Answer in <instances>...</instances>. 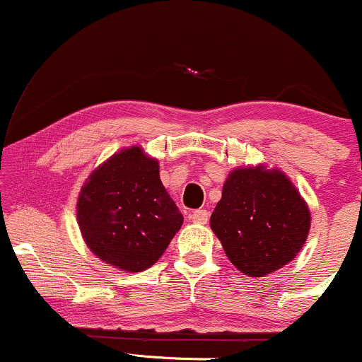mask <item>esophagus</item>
Here are the masks:
<instances>
[{
	"instance_id": "obj_1",
	"label": "esophagus",
	"mask_w": 362,
	"mask_h": 362,
	"mask_svg": "<svg viewBox=\"0 0 362 362\" xmlns=\"http://www.w3.org/2000/svg\"><path fill=\"white\" fill-rule=\"evenodd\" d=\"M190 219L197 224H206L207 219H209V213L206 209H197L190 214Z\"/></svg>"
}]
</instances>
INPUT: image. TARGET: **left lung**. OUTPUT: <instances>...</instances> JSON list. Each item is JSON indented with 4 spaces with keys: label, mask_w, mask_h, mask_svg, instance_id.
Masks as SVG:
<instances>
[{
    "label": "left lung",
    "mask_w": 362,
    "mask_h": 362,
    "mask_svg": "<svg viewBox=\"0 0 362 362\" xmlns=\"http://www.w3.org/2000/svg\"><path fill=\"white\" fill-rule=\"evenodd\" d=\"M310 209L281 170L236 168L211 214V230L228 259L250 277H264L300 253L310 231Z\"/></svg>",
    "instance_id": "8db88e82"
}]
</instances>
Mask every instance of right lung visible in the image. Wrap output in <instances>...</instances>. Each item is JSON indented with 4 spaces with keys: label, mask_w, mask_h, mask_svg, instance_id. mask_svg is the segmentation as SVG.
Segmentation results:
<instances>
[{
    "label": "right lung",
    "mask_w": 362,
    "mask_h": 362,
    "mask_svg": "<svg viewBox=\"0 0 362 362\" xmlns=\"http://www.w3.org/2000/svg\"><path fill=\"white\" fill-rule=\"evenodd\" d=\"M76 216L90 250L126 272L151 267L184 223L161 184L160 165L139 146L120 149L91 172Z\"/></svg>",
    "instance_id": "obj_1"
}]
</instances>
